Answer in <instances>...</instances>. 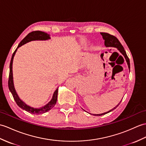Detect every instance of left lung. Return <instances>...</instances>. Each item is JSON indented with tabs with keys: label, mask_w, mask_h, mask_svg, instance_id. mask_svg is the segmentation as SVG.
<instances>
[{
	"label": "left lung",
	"mask_w": 146,
	"mask_h": 146,
	"mask_svg": "<svg viewBox=\"0 0 146 146\" xmlns=\"http://www.w3.org/2000/svg\"><path fill=\"white\" fill-rule=\"evenodd\" d=\"M101 35L103 36V38L104 40V45L106 46V47H115V48H117V50L119 51V52L122 53V55L124 56V57L125 58V59H126V62L127 63V65H128V68L130 70V62H129V58L127 55L126 51L124 50V47L123 46V45H121V43H120V42L118 40V39L116 38V36H114L112 35L109 34V33H103V32H101ZM121 103V101H120ZM120 103L118 104L116 107H114L113 109L111 110L110 111L106 112V113H102V114H93L94 116H102V115H104L108 113H110V112L113 111L114 110L116 109V108L119 106V104H120Z\"/></svg>",
	"instance_id": "1"
}]
</instances>
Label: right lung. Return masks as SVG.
I'll return each mask as SVG.
<instances>
[{
    "label": "right lung",
    "instance_id": "obj_1",
    "mask_svg": "<svg viewBox=\"0 0 146 146\" xmlns=\"http://www.w3.org/2000/svg\"><path fill=\"white\" fill-rule=\"evenodd\" d=\"M50 38V35L43 32L33 31L29 33V34L27 35L21 42H20L19 45L17 46V48H16L15 52H13L12 58H11V63H10V72H9V81H8V86H9V90L11 92L12 96L13 97V99H14V100L15 101L17 104L20 108H22V109L25 110L27 112H29V113H31L33 114H43L52 109V108L54 107V106L55 105L57 101L58 88L55 91V92H54L52 100H51L50 102L48 104H46L45 106L40 108H34L30 107L28 106V105H27L24 102H23V101H22L20 99L18 94L16 93L14 86H13V73H12L13 60L17 50V48H19L20 46H21L22 45H24V44H25L26 43H28L30 41H33V40H48Z\"/></svg>",
    "mask_w": 146,
    "mask_h": 146
}]
</instances>
